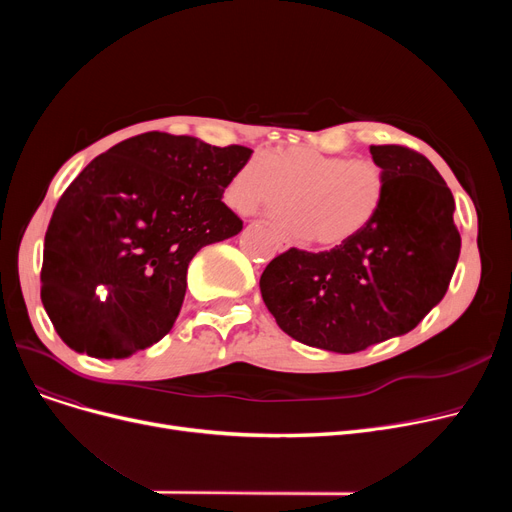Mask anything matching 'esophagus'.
<instances>
[{"label":"esophagus","instance_id":"obj_1","mask_svg":"<svg viewBox=\"0 0 512 512\" xmlns=\"http://www.w3.org/2000/svg\"><path fill=\"white\" fill-rule=\"evenodd\" d=\"M274 234H276V240H278V249L286 251L290 247V240L282 232H278V230H274Z\"/></svg>","mask_w":512,"mask_h":512}]
</instances>
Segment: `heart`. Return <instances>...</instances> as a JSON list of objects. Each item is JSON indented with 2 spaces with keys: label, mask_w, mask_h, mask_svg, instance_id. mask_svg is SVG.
<instances>
[{
  "label": "heart",
  "mask_w": 512,
  "mask_h": 512,
  "mask_svg": "<svg viewBox=\"0 0 512 512\" xmlns=\"http://www.w3.org/2000/svg\"><path fill=\"white\" fill-rule=\"evenodd\" d=\"M388 195V172L371 157H340L286 147L238 166L226 201L240 213L276 211L286 201V226L317 247H338L359 236Z\"/></svg>",
  "instance_id": "heart-1"
}]
</instances>
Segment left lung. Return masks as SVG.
Instances as JSON below:
<instances>
[{"instance_id": "left-lung-1", "label": "left lung", "mask_w": 512, "mask_h": 512, "mask_svg": "<svg viewBox=\"0 0 512 512\" xmlns=\"http://www.w3.org/2000/svg\"><path fill=\"white\" fill-rule=\"evenodd\" d=\"M369 151L388 172L378 218L330 251L280 253L259 280L288 336L344 355L411 332L444 299L461 253L454 199L432 161L402 145Z\"/></svg>"}]
</instances>
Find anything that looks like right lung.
Returning <instances> with one entry per match:
<instances>
[{"label": "right lung", "instance_id": "add662e5", "mask_svg": "<svg viewBox=\"0 0 512 512\" xmlns=\"http://www.w3.org/2000/svg\"><path fill=\"white\" fill-rule=\"evenodd\" d=\"M251 153L153 130L74 178L53 209L41 267L43 307L70 348L124 359L172 330L188 263L242 230L222 195Z\"/></svg>", "mask_w": 512, "mask_h": 512}]
</instances>
